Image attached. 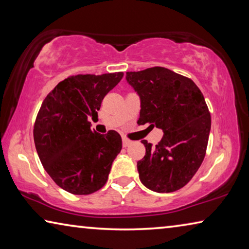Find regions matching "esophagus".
<instances>
[{"label":"esophagus","mask_w":249,"mask_h":249,"mask_svg":"<svg viewBox=\"0 0 249 249\" xmlns=\"http://www.w3.org/2000/svg\"><path fill=\"white\" fill-rule=\"evenodd\" d=\"M122 142H123V147H127V146H129L130 144H132V141H129L128 138H126V137H123V140H122Z\"/></svg>","instance_id":"34e87169"}]
</instances>
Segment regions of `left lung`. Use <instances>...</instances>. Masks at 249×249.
<instances>
[{"label":"left lung","instance_id":"1","mask_svg":"<svg viewBox=\"0 0 249 249\" xmlns=\"http://www.w3.org/2000/svg\"><path fill=\"white\" fill-rule=\"evenodd\" d=\"M126 80L141 98L138 124L161 128L163 136L137 162L142 183L155 192L184 187L199 169L208 147L211 115L196 84L163 67L128 71Z\"/></svg>","mask_w":249,"mask_h":249}]
</instances>
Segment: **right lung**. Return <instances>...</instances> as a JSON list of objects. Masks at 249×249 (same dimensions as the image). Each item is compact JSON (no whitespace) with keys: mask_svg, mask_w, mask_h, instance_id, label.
I'll list each match as a JSON object with an SVG mask.
<instances>
[{"mask_svg":"<svg viewBox=\"0 0 249 249\" xmlns=\"http://www.w3.org/2000/svg\"><path fill=\"white\" fill-rule=\"evenodd\" d=\"M123 72L75 74L46 96L34 124V142L41 163L54 183L77 196L91 195L107 183L112 162L122 149L115 130L99 134L89 117Z\"/></svg>","mask_w":249,"mask_h":249,"instance_id":"obj_1","label":"right lung"}]
</instances>
